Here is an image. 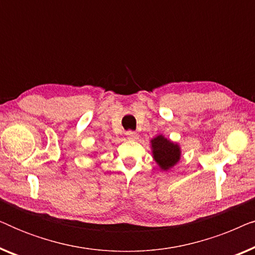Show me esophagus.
Segmentation results:
<instances>
[{"instance_id": "34e87169", "label": "esophagus", "mask_w": 255, "mask_h": 255, "mask_svg": "<svg viewBox=\"0 0 255 255\" xmlns=\"http://www.w3.org/2000/svg\"><path fill=\"white\" fill-rule=\"evenodd\" d=\"M125 135H127L128 139H131V140H135V139H138V133L135 131L128 130L125 132Z\"/></svg>"}]
</instances>
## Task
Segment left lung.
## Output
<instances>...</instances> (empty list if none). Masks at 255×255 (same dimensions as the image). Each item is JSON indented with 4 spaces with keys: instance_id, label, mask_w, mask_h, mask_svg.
I'll return each instance as SVG.
<instances>
[{
    "instance_id": "1",
    "label": "left lung",
    "mask_w": 255,
    "mask_h": 255,
    "mask_svg": "<svg viewBox=\"0 0 255 255\" xmlns=\"http://www.w3.org/2000/svg\"><path fill=\"white\" fill-rule=\"evenodd\" d=\"M153 155L162 169H168L180 160V147L170 142L162 135H158L152 140Z\"/></svg>"
}]
</instances>
